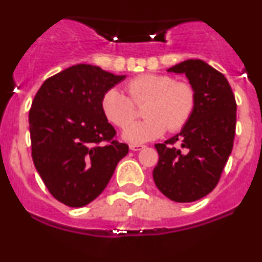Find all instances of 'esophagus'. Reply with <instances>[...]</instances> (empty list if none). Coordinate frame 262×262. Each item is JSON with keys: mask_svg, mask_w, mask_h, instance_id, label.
<instances>
[{"mask_svg": "<svg viewBox=\"0 0 262 262\" xmlns=\"http://www.w3.org/2000/svg\"><path fill=\"white\" fill-rule=\"evenodd\" d=\"M129 148H130V150H133V151H138V150L143 149L144 145H141V144H130Z\"/></svg>", "mask_w": 262, "mask_h": 262, "instance_id": "1", "label": "esophagus"}]
</instances>
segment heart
<instances>
[{
  "label": "heart",
  "mask_w": 262,
  "mask_h": 262,
  "mask_svg": "<svg viewBox=\"0 0 262 262\" xmlns=\"http://www.w3.org/2000/svg\"><path fill=\"white\" fill-rule=\"evenodd\" d=\"M130 97L112 87L103 93L101 110L104 118L118 128H125L135 116L134 103L147 101L143 114L147 118L135 122L123 132L125 140L143 143L161 137L169 128L177 132L187 124L196 107L197 95L188 81H175L164 74H144L129 80Z\"/></svg>",
  "instance_id": "b5f03b06"
}]
</instances>
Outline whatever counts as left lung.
Returning a JSON list of instances; mask_svg holds the SVG:
<instances>
[{"label":"left lung","instance_id":"8db88e82","mask_svg":"<svg viewBox=\"0 0 262 262\" xmlns=\"http://www.w3.org/2000/svg\"><path fill=\"white\" fill-rule=\"evenodd\" d=\"M167 71L185 74L196 90L197 101L181 132L155 144L159 161L152 177L156 187L171 201L194 202L215 188L229 159L236 102L224 75L203 60H186Z\"/></svg>","mask_w":262,"mask_h":262}]
</instances>
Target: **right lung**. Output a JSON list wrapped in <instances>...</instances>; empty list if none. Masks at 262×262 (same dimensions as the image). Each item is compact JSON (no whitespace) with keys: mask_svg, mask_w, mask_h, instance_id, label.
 <instances>
[{"mask_svg":"<svg viewBox=\"0 0 262 262\" xmlns=\"http://www.w3.org/2000/svg\"><path fill=\"white\" fill-rule=\"evenodd\" d=\"M124 77L74 65L45 80L32 102L33 162L48 191L66 206L83 207L100 196L128 154L101 110L103 93Z\"/></svg>","mask_w":262,"mask_h":262,"instance_id":"obj_1","label":"right lung"}]
</instances>
